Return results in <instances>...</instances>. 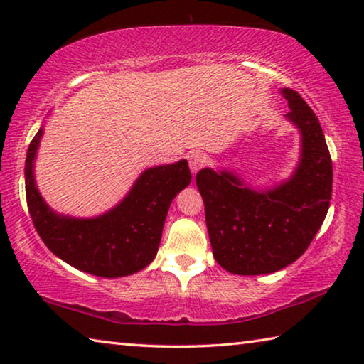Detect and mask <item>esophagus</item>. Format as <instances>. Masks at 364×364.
Masks as SVG:
<instances>
[{
	"label": "esophagus",
	"instance_id": "34e87169",
	"mask_svg": "<svg viewBox=\"0 0 364 364\" xmlns=\"http://www.w3.org/2000/svg\"><path fill=\"white\" fill-rule=\"evenodd\" d=\"M205 164H207L205 154L194 152V154H191V156H189V168H191V171H193L194 175H196L197 171H199L200 168H204Z\"/></svg>",
	"mask_w": 364,
	"mask_h": 364
}]
</instances>
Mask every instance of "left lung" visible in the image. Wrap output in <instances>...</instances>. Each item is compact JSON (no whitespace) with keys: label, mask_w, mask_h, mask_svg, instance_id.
<instances>
[{"label":"left lung","mask_w":364,"mask_h":364,"mask_svg":"<svg viewBox=\"0 0 364 364\" xmlns=\"http://www.w3.org/2000/svg\"><path fill=\"white\" fill-rule=\"evenodd\" d=\"M287 119L301 133V157L291 180L258 191L230 171L200 170L197 189L220 267L232 274H268L294 263L328 215L332 160L318 117L297 91L281 90Z\"/></svg>","instance_id":"left-lung-1"}]
</instances>
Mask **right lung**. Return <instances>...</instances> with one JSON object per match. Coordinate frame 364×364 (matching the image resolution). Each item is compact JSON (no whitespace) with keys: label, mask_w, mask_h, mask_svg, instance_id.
<instances>
[{"label":"right lung","mask_w":364,"mask_h":364,"mask_svg":"<svg viewBox=\"0 0 364 364\" xmlns=\"http://www.w3.org/2000/svg\"><path fill=\"white\" fill-rule=\"evenodd\" d=\"M43 128L28 146L26 194L30 217L46 247L60 260L101 278H122L146 268L157 254L168 207L191 183L186 160L146 170L128 196L96 218L54 213L35 186L33 160Z\"/></svg>","instance_id":"add662e5"}]
</instances>
